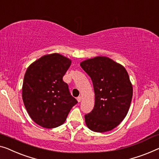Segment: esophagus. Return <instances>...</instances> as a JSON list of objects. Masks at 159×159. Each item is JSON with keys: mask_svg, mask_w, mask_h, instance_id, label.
I'll return each mask as SVG.
<instances>
[{"mask_svg": "<svg viewBox=\"0 0 159 159\" xmlns=\"http://www.w3.org/2000/svg\"><path fill=\"white\" fill-rule=\"evenodd\" d=\"M82 97L81 96H79V97H78V98H77V101H78V102H81V100H82Z\"/></svg>", "mask_w": 159, "mask_h": 159, "instance_id": "34e87169", "label": "esophagus"}]
</instances>
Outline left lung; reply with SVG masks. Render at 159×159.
Wrapping results in <instances>:
<instances>
[{
  "mask_svg": "<svg viewBox=\"0 0 159 159\" xmlns=\"http://www.w3.org/2000/svg\"><path fill=\"white\" fill-rule=\"evenodd\" d=\"M80 66L90 77L95 96L93 110L84 116L87 128L97 133L114 129L127 116L132 100L128 72L120 64L103 56L87 59Z\"/></svg>",
  "mask_w": 159,
  "mask_h": 159,
  "instance_id": "1",
  "label": "left lung"
}]
</instances>
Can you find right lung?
Here are the masks:
<instances>
[{
	"instance_id": "obj_1",
	"label": "right lung",
	"mask_w": 159,
	"mask_h": 159,
	"mask_svg": "<svg viewBox=\"0 0 159 159\" xmlns=\"http://www.w3.org/2000/svg\"><path fill=\"white\" fill-rule=\"evenodd\" d=\"M72 60L58 53L43 55L27 68L22 86V98L31 118L45 128L65 122L77 103L70 95L63 77Z\"/></svg>"
}]
</instances>
